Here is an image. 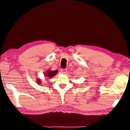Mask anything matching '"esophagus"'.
<instances>
[{"instance_id": "obj_1", "label": "esophagus", "mask_w": 130, "mask_h": 130, "mask_svg": "<svg viewBox=\"0 0 130 130\" xmlns=\"http://www.w3.org/2000/svg\"><path fill=\"white\" fill-rule=\"evenodd\" d=\"M67 69H62L61 70V73L62 74H65L67 73Z\"/></svg>"}]
</instances>
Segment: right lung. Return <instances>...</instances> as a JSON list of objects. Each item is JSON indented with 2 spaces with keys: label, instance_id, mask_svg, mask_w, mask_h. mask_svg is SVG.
I'll list each match as a JSON object with an SVG mask.
<instances>
[{
  "label": "right lung",
  "instance_id": "right-lung-1",
  "mask_svg": "<svg viewBox=\"0 0 130 130\" xmlns=\"http://www.w3.org/2000/svg\"><path fill=\"white\" fill-rule=\"evenodd\" d=\"M57 72L58 71L57 70H54V71H50L49 70V72H47L45 74V76L47 77H52L54 76V75H56V74L57 73ZM38 83L39 84H41V81H38Z\"/></svg>",
  "mask_w": 130,
  "mask_h": 130
}]
</instances>
